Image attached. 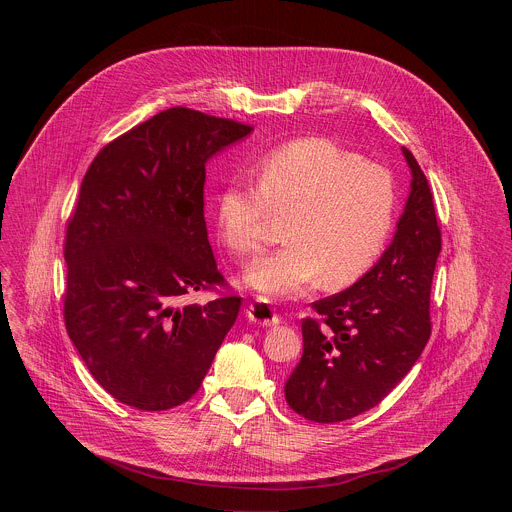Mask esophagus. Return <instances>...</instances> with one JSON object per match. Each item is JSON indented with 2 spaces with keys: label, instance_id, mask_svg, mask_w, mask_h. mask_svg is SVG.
Returning <instances> with one entry per match:
<instances>
[{
  "label": "esophagus",
  "instance_id": "1",
  "mask_svg": "<svg viewBox=\"0 0 512 512\" xmlns=\"http://www.w3.org/2000/svg\"><path fill=\"white\" fill-rule=\"evenodd\" d=\"M247 318L253 324H259V326H275V324H279V316L275 314L273 306L267 304L261 298H257L253 304L247 306Z\"/></svg>",
  "mask_w": 512,
  "mask_h": 512
}]
</instances>
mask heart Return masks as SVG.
<instances>
[{"label":"heart","mask_w":512,"mask_h":512,"mask_svg":"<svg viewBox=\"0 0 512 512\" xmlns=\"http://www.w3.org/2000/svg\"><path fill=\"white\" fill-rule=\"evenodd\" d=\"M395 206V182L383 166L308 137L271 152L257 168V188L227 182L214 198V218L223 241L249 257L265 247L271 218L287 216V245L245 273L267 302L300 298L320 281L354 283L383 253Z\"/></svg>","instance_id":"b5f03b06"}]
</instances>
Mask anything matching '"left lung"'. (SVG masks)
<instances>
[{"label": "left lung", "instance_id": "obj_1", "mask_svg": "<svg viewBox=\"0 0 512 512\" xmlns=\"http://www.w3.org/2000/svg\"><path fill=\"white\" fill-rule=\"evenodd\" d=\"M411 190L395 237L371 271L304 318V354L285 381V401L316 423H336L379 405L411 371L429 334L431 281L442 251L431 190L403 148Z\"/></svg>", "mask_w": 512, "mask_h": 512}]
</instances>
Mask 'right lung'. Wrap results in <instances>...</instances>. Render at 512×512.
I'll return each mask as SVG.
<instances>
[{
  "mask_svg": "<svg viewBox=\"0 0 512 512\" xmlns=\"http://www.w3.org/2000/svg\"><path fill=\"white\" fill-rule=\"evenodd\" d=\"M251 131L172 107L107 143L83 178L64 241V324L95 381L129 407L188 401L239 316V296H186L227 283L206 233V162Z\"/></svg>",
  "mask_w": 512,
  "mask_h": 512,
  "instance_id": "right-lung-1",
  "label": "right lung"
}]
</instances>
